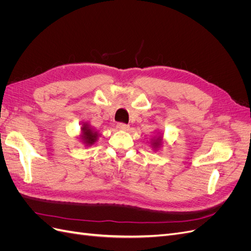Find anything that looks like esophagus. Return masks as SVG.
<instances>
[{
	"label": "esophagus",
	"instance_id": "1",
	"mask_svg": "<svg viewBox=\"0 0 251 251\" xmlns=\"http://www.w3.org/2000/svg\"><path fill=\"white\" fill-rule=\"evenodd\" d=\"M117 128L120 131H128V128H130V126L128 125H126V124H123V123H119L117 124Z\"/></svg>",
	"mask_w": 251,
	"mask_h": 251
}]
</instances>
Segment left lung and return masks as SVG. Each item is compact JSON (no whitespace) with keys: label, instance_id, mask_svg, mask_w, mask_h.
I'll return each mask as SVG.
<instances>
[{"label":"left lung","instance_id":"8db88e82","mask_svg":"<svg viewBox=\"0 0 251 251\" xmlns=\"http://www.w3.org/2000/svg\"><path fill=\"white\" fill-rule=\"evenodd\" d=\"M161 143H162V136H158L155 139H153L151 141V147H153L155 150L159 149L161 147Z\"/></svg>","mask_w":251,"mask_h":251}]
</instances>
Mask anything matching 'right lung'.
<instances>
[{
	"label": "right lung",
	"mask_w": 251,
	"mask_h": 251,
	"mask_svg": "<svg viewBox=\"0 0 251 251\" xmlns=\"http://www.w3.org/2000/svg\"><path fill=\"white\" fill-rule=\"evenodd\" d=\"M98 138V134L95 132L92 127L90 126L89 124H83L81 126V135L80 139L86 144V146H92Z\"/></svg>",
	"instance_id": "add662e5"
}]
</instances>
